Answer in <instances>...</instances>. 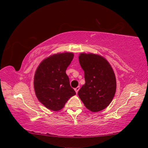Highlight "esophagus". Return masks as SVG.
I'll use <instances>...</instances> for the list:
<instances>
[{
    "label": "esophagus",
    "instance_id": "34e87169",
    "mask_svg": "<svg viewBox=\"0 0 148 148\" xmlns=\"http://www.w3.org/2000/svg\"><path fill=\"white\" fill-rule=\"evenodd\" d=\"M79 86H77V87H76V88L74 89V90H75V91H76V93H77V92H78V91H79Z\"/></svg>",
    "mask_w": 148,
    "mask_h": 148
}]
</instances>
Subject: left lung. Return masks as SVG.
<instances>
[{"mask_svg": "<svg viewBox=\"0 0 148 148\" xmlns=\"http://www.w3.org/2000/svg\"><path fill=\"white\" fill-rule=\"evenodd\" d=\"M86 83L78 96L90 111H101L112 102L116 91V79L111 65L104 57L82 53L79 56Z\"/></svg>", "mask_w": 148, "mask_h": 148, "instance_id": "1", "label": "left lung"}]
</instances>
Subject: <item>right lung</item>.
Here are the masks:
<instances>
[{"instance_id":"1","label":"right lung","mask_w":148,"mask_h":148,"mask_svg":"<svg viewBox=\"0 0 148 148\" xmlns=\"http://www.w3.org/2000/svg\"><path fill=\"white\" fill-rule=\"evenodd\" d=\"M74 58L72 53H57L45 59L37 68L34 77L35 93L45 107L59 111L76 95L66 74Z\"/></svg>"}]
</instances>
